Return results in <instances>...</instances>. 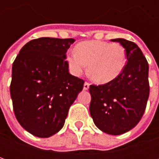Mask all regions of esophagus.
Here are the masks:
<instances>
[{"label": "esophagus", "instance_id": "esophagus-1", "mask_svg": "<svg viewBox=\"0 0 159 159\" xmlns=\"http://www.w3.org/2000/svg\"><path fill=\"white\" fill-rule=\"evenodd\" d=\"M90 84L89 83H84V85H83V90H88L89 89Z\"/></svg>", "mask_w": 159, "mask_h": 159}]
</instances>
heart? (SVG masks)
Listing matches in <instances>:
<instances>
[{"mask_svg": "<svg viewBox=\"0 0 159 159\" xmlns=\"http://www.w3.org/2000/svg\"><path fill=\"white\" fill-rule=\"evenodd\" d=\"M76 52H67L66 60L70 72L83 75L88 65V74L95 83H108L117 78L126 65V53L122 45L103 41L79 42Z\"/></svg>", "mask_w": 159, "mask_h": 159, "instance_id": "b5f03b06", "label": "heart"}]
</instances>
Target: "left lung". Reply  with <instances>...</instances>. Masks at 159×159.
Returning a JSON list of instances; mask_svg holds the SVG:
<instances>
[{
    "label": "left lung",
    "mask_w": 159,
    "mask_h": 159,
    "mask_svg": "<svg viewBox=\"0 0 159 159\" xmlns=\"http://www.w3.org/2000/svg\"><path fill=\"white\" fill-rule=\"evenodd\" d=\"M111 41L123 46L128 62L112 82L89 87V111L99 129L119 135L134 128L143 116L150 91L149 66L134 42L123 38Z\"/></svg>",
    "instance_id": "left-lung-1"
}]
</instances>
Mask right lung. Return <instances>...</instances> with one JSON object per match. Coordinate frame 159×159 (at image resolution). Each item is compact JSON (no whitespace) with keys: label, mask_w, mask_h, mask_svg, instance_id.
<instances>
[{"label":"right lung","mask_w":159,"mask_h":159,"mask_svg":"<svg viewBox=\"0 0 159 159\" xmlns=\"http://www.w3.org/2000/svg\"><path fill=\"white\" fill-rule=\"evenodd\" d=\"M75 40L41 37L23 47L12 64L10 93L20 125L48 138L65 124L84 81L70 75L66 60Z\"/></svg>","instance_id":"add662e5"}]
</instances>
